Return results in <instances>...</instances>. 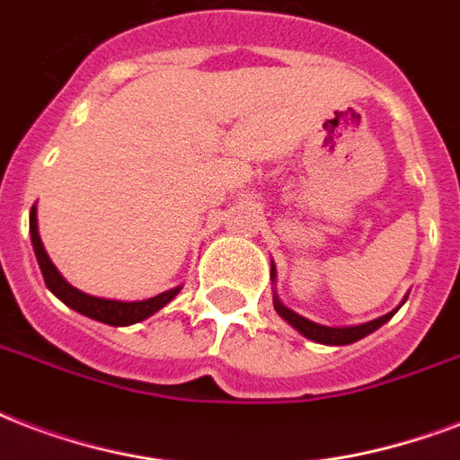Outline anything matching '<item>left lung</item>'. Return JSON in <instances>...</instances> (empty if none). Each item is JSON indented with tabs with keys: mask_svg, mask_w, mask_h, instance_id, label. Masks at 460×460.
<instances>
[{
	"mask_svg": "<svg viewBox=\"0 0 460 460\" xmlns=\"http://www.w3.org/2000/svg\"><path fill=\"white\" fill-rule=\"evenodd\" d=\"M270 280L276 283V266H273V261H270ZM403 302H401V305H403ZM401 305H398L396 309H391L389 314L379 316V319H372V322L355 323V326H323V323L312 322V319H307V316L297 314V312H293L290 307H286V305L280 302L279 293L273 290V307H276L280 319H286V322L297 331V333H302V336L309 338V341H314V343H322V345H350L355 343V341H359V338L375 333L379 326H384V323L389 322L391 316L396 314L398 309H401Z\"/></svg>",
	"mask_w": 460,
	"mask_h": 460,
	"instance_id": "left-lung-1",
	"label": "left lung"
}]
</instances>
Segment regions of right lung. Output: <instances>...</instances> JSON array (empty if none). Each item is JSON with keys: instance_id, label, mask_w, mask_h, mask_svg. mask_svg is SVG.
I'll return each mask as SVG.
<instances>
[{"instance_id": "obj_1", "label": "right lung", "mask_w": 460, "mask_h": 460, "mask_svg": "<svg viewBox=\"0 0 460 460\" xmlns=\"http://www.w3.org/2000/svg\"><path fill=\"white\" fill-rule=\"evenodd\" d=\"M31 242H33L35 259L40 263L42 279H45V286L55 297L71 307L78 314L88 316V319H95L101 323H110V326H131V323H138L153 316L158 309H163L167 302H172L177 297V293L181 290V286L172 288V290H165V293L155 295V297H148V300L138 302H124V300H108V297H95V295H88L84 290H78L64 279L62 273L57 270V266L52 263V259L48 256L45 247H42L40 233H38V208H31Z\"/></svg>"}]
</instances>
